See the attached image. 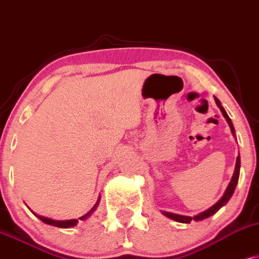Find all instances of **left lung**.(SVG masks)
I'll use <instances>...</instances> for the list:
<instances>
[{"instance_id":"8db88e82","label":"left lung","mask_w":259,"mask_h":259,"mask_svg":"<svg viewBox=\"0 0 259 259\" xmlns=\"http://www.w3.org/2000/svg\"><path fill=\"white\" fill-rule=\"evenodd\" d=\"M214 100H215V104H217L218 108L221 109V111H222V114H223L224 118H226V120H227L228 124H229L230 131H232L234 138H236L235 128H234L232 120H230V117L228 116L227 111L224 110V108H223V106H222V103L220 102V100H218L217 97H214ZM239 175H240V155H238V157H236L235 169H234V175H233V177H232V181H230L229 185H228V188L226 189V191H224L223 196H222L221 199H220V201H217L213 206H211V207H209L208 209H206V211L201 212V213L194 215V217H190V215H182V214H177V213H172V212H166V211H162V214L166 215V217L171 218V220H173V221L179 222V223H190L191 221L199 222V221H203V220H206V218L211 217V215H213L215 212H217L221 207H223V206L226 205L228 201H229L230 197L233 196L234 190H235L236 184H238V181H239Z\"/></svg>"}]
</instances>
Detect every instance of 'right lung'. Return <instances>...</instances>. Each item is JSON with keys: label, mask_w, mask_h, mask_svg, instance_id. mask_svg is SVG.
I'll list each match as a JSON object with an SVG mask.
<instances>
[{"label": "right lung", "mask_w": 259, "mask_h": 259, "mask_svg": "<svg viewBox=\"0 0 259 259\" xmlns=\"http://www.w3.org/2000/svg\"><path fill=\"white\" fill-rule=\"evenodd\" d=\"M99 201H100V196L98 197V200H97L96 205L93 206L92 209H91V211L88 212V213H86V214H84V215H82V217L78 218V220H81V221H86L87 218L90 217V215L92 214L94 211H96L97 207H98V205H99ZM30 211H31V209H30ZM31 212H32L33 214L36 215V217L39 218V220H41L42 222H44V223H46V224H50V226H53V227H58V228H65V229H68V228H72V227H75L76 224L78 223V220L57 221V220H52V218H48V217H44V215H39V214H37V213H35V212H33V211H31Z\"/></svg>", "instance_id": "1"}]
</instances>
